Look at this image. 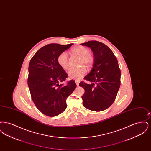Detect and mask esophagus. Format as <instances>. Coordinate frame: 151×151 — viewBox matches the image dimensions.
I'll use <instances>...</instances> for the list:
<instances>
[{"instance_id":"34e87169","label":"esophagus","mask_w":151,"mask_h":151,"mask_svg":"<svg viewBox=\"0 0 151 151\" xmlns=\"http://www.w3.org/2000/svg\"><path fill=\"white\" fill-rule=\"evenodd\" d=\"M75 83H76V86H79V81H78V80H75Z\"/></svg>"}]
</instances>
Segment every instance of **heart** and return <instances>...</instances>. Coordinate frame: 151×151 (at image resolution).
<instances>
[{
    "instance_id": "obj_1",
    "label": "heart",
    "mask_w": 151,
    "mask_h": 151,
    "mask_svg": "<svg viewBox=\"0 0 151 151\" xmlns=\"http://www.w3.org/2000/svg\"><path fill=\"white\" fill-rule=\"evenodd\" d=\"M72 53L80 57L79 65H86V67L90 68L93 64L94 62V55L89 49L83 46H77L72 48ZM58 63L64 70L69 68L68 63V55L67 52L64 51L60 53L57 58ZM86 73V69L85 67L75 68H71L68 75L70 79L79 80L83 78Z\"/></svg>"
}]
</instances>
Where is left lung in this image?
<instances>
[{"mask_svg":"<svg viewBox=\"0 0 151 151\" xmlns=\"http://www.w3.org/2000/svg\"><path fill=\"white\" fill-rule=\"evenodd\" d=\"M80 45L90 47L94 57L93 68L84 78L93 83L89 84L83 81L79 83L85 90L81 96L83 104L89 110L101 111L115 100L121 85V70L114 53L104 43L90 41Z\"/></svg>","mask_w":151,"mask_h":151,"instance_id":"obj_1","label":"left lung"}]
</instances>
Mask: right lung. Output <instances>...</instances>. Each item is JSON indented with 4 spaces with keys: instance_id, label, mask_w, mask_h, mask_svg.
Here are the masks:
<instances>
[{
    "instance_id": "obj_1",
    "label": "right lung",
    "mask_w": 151,
    "mask_h": 151,
    "mask_svg": "<svg viewBox=\"0 0 151 151\" xmlns=\"http://www.w3.org/2000/svg\"><path fill=\"white\" fill-rule=\"evenodd\" d=\"M73 45L50 43L36 52L29 65L28 84L32 99L43 114L55 116L67 108V98L76 87L71 80L66 84H60L68 78V74L58 63L59 55Z\"/></svg>"
}]
</instances>
